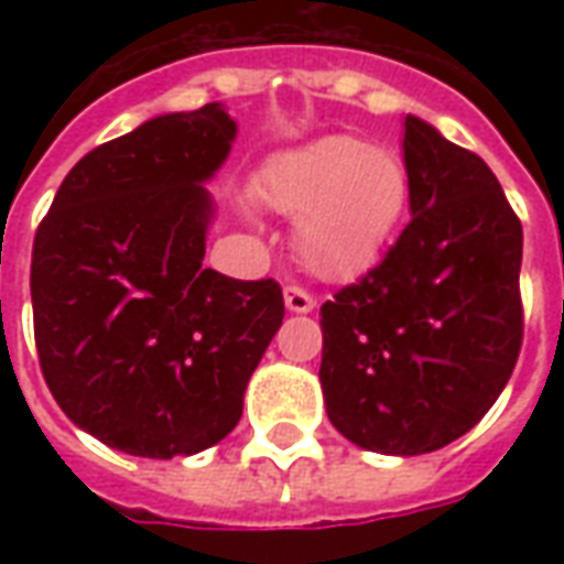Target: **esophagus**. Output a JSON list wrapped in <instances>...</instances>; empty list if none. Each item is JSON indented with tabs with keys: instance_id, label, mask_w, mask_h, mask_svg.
Returning <instances> with one entry per match:
<instances>
[{
	"instance_id": "esophagus-1",
	"label": "esophagus",
	"mask_w": 564,
	"mask_h": 564,
	"mask_svg": "<svg viewBox=\"0 0 564 564\" xmlns=\"http://www.w3.org/2000/svg\"><path fill=\"white\" fill-rule=\"evenodd\" d=\"M283 305H286V311H293V314H311L317 307V302L302 286H286L283 290Z\"/></svg>"
}]
</instances>
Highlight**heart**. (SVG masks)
<instances>
[{
    "label": "heart",
    "instance_id": "b5f03b06",
    "mask_svg": "<svg viewBox=\"0 0 564 564\" xmlns=\"http://www.w3.org/2000/svg\"><path fill=\"white\" fill-rule=\"evenodd\" d=\"M253 193L293 217L295 257L311 274L350 281L378 262L404 220L411 174L399 150L323 135L265 160Z\"/></svg>",
    "mask_w": 564,
    "mask_h": 564
}]
</instances>
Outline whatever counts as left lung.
Wrapping results in <instances>:
<instances>
[{
  "label": "left lung",
  "instance_id": "left-lung-1",
  "mask_svg": "<svg viewBox=\"0 0 564 564\" xmlns=\"http://www.w3.org/2000/svg\"><path fill=\"white\" fill-rule=\"evenodd\" d=\"M411 223L319 307V387L356 447L420 456L484 420L522 341V226L477 153L404 117Z\"/></svg>",
  "mask_w": 564,
  "mask_h": 564
}]
</instances>
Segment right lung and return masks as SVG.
<instances>
[{
  "label": "right lung",
  "instance_id": "1",
  "mask_svg": "<svg viewBox=\"0 0 564 564\" xmlns=\"http://www.w3.org/2000/svg\"><path fill=\"white\" fill-rule=\"evenodd\" d=\"M226 105L144 120L66 174L32 245L44 380L72 423L144 459L214 447L283 323L274 281L202 269Z\"/></svg>",
  "mask_w": 564,
  "mask_h": 564
}]
</instances>
